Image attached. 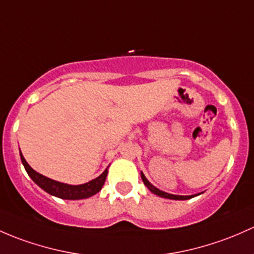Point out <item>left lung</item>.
<instances>
[{"mask_svg":"<svg viewBox=\"0 0 254 254\" xmlns=\"http://www.w3.org/2000/svg\"><path fill=\"white\" fill-rule=\"evenodd\" d=\"M141 178H142L143 184H145V185L147 186L149 191L153 192L154 194H158V196L164 197V198H169V199H189V198H192V197H193V196H178V194H170V193H167V192L161 191V190H159V189L154 188V186L152 185V184L149 183V181L147 180V179H146V176L143 175L142 173H141Z\"/></svg>","mask_w":254,"mask_h":254,"instance_id":"left-lung-1","label":"left lung"}]
</instances>
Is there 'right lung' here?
<instances>
[{"label":"right lung","instance_id":"right-lung-1","mask_svg":"<svg viewBox=\"0 0 254 254\" xmlns=\"http://www.w3.org/2000/svg\"><path fill=\"white\" fill-rule=\"evenodd\" d=\"M20 159L23 163L24 168H25L26 173L29 176L34 180V183L37 184L42 190L49 192L50 194L56 197H60L63 199H82L87 198V197H91L95 193H97L98 191L102 189L103 184H105L107 174H108V170H105L98 178L93 179V180L89 181L86 184H82V185H66V184L58 183V181L52 180V179L46 178V176L39 174L36 173L30 165L26 163L24 159L23 154L20 153Z\"/></svg>","mask_w":254,"mask_h":254}]
</instances>
